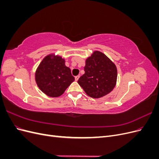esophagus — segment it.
Masks as SVG:
<instances>
[{
  "label": "esophagus",
  "instance_id": "obj_1",
  "mask_svg": "<svg viewBox=\"0 0 159 159\" xmlns=\"http://www.w3.org/2000/svg\"><path fill=\"white\" fill-rule=\"evenodd\" d=\"M79 78H80V75H76V76L75 77V81H78V79H79Z\"/></svg>",
  "mask_w": 159,
  "mask_h": 159
}]
</instances>
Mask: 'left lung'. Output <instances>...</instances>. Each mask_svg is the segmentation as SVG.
Here are the masks:
<instances>
[{
  "mask_svg": "<svg viewBox=\"0 0 159 159\" xmlns=\"http://www.w3.org/2000/svg\"><path fill=\"white\" fill-rule=\"evenodd\" d=\"M84 71L78 83L89 97L100 98L114 88L117 76L116 66L103 53L94 52L86 60Z\"/></svg>",
  "mask_w": 159,
  "mask_h": 159,
  "instance_id": "left-lung-1",
  "label": "left lung"
}]
</instances>
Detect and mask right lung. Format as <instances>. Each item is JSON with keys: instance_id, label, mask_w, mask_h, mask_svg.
<instances>
[{"instance_id": "1", "label": "right lung", "mask_w": 159, "mask_h": 159, "mask_svg": "<svg viewBox=\"0 0 159 159\" xmlns=\"http://www.w3.org/2000/svg\"><path fill=\"white\" fill-rule=\"evenodd\" d=\"M46 56L36 71L35 79L38 87L45 94L56 98L75 80L71 70L64 64L65 61L60 56Z\"/></svg>"}]
</instances>
